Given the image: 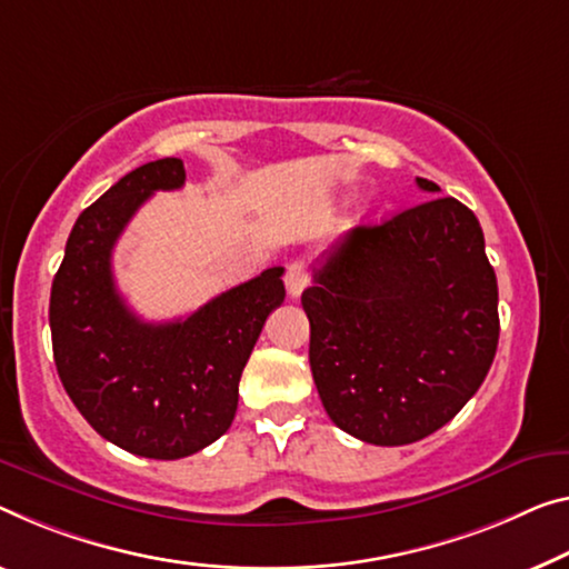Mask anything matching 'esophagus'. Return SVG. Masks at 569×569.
I'll return each instance as SVG.
<instances>
[{"label": "esophagus", "mask_w": 569, "mask_h": 569, "mask_svg": "<svg viewBox=\"0 0 569 569\" xmlns=\"http://www.w3.org/2000/svg\"><path fill=\"white\" fill-rule=\"evenodd\" d=\"M310 282V272H308V264L305 261H292L290 267H287L284 272V287H287V295L297 300V297L302 295L305 287Z\"/></svg>", "instance_id": "obj_1"}]
</instances>
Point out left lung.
I'll use <instances>...</instances> for the list:
<instances>
[{"label":"left lung","mask_w":569,"mask_h":569,"mask_svg":"<svg viewBox=\"0 0 569 569\" xmlns=\"http://www.w3.org/2000/svg\"><path fill=\"white\" fill-rule=\"evenodd\" d=\"M427 196L440 193L417 178ZM310 369L328 417L371 445L440 430L476 395L498 346V284L476 213L427 198L358 226L302 292Z\"/></svg>","instance_id":"1"}]
</instances>
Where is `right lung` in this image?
Masks as SVG:
<instances>
[{
    "label": "right lung",
    "instance_id": "right-lung-1",
    "mask_svg": "<svg viewBox=\"0 0 569 569\" xmlns=\"http://www.w3.org/2000/svg\"><path fill=\"white\" fill-rule=\"evenodd\" d=\"M178 157L124 174L78 216L50 290L58 376L103 440L154 460H178L229 430L239 379L269 312L284 300L282 267L264 269L193 315L144 322L113 284V243L157 190H178Z\"/></svg>",
    "mask_w": 569,
    "mask_h": 569
}]
</instances>
